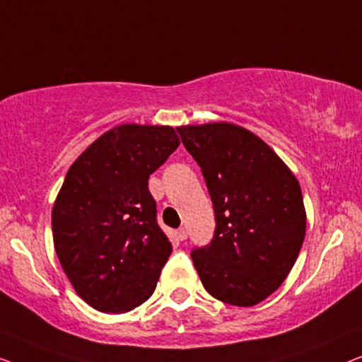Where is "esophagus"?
Returning <instances> with one entry per match:
<instances>
[{
  "mask_svg": "<svg viewBox=\"0 0 362 362\" xmlns=\"http://www.w3.org/2000/svg\"><path fill=\"white\" fill-rule=\"evenodd\" d=\"M177 239H179V241H185V239H187L185 228H179V230H177Z\"/></svg>",
  "mask_w": 362,
  "mask_h": 362,
  "instance_id": "obj_1",
  "label": "esophagus"
}]
</instances>
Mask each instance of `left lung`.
Here are the masks:
<instances>
[{
	"instance_id": "obj_1",
	"label": "left lung",
	"mask_w": 362,
	"mask_h": 362,
	"mask_svg": "<svg viewBox=\"0 0 362 362\" xmlns=\"http://www.w3.org/2000/svg\"><path fill=\"white\" fill-rule=\"evenodd\" d=\"M177 131L215 208V236L192 252L203 287L234 307L257 305L281 287L303 244L307 213L297 177L243 126L220 121Z\"/></svg>"
}]
</instances>
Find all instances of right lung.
I'll use <instances>...</instances> for the list:
<instances>
[{"label": "right lung", "mask_w": 362, "mask_h": 362, "mask_svg": "<svg viewBox=\"0 0 362 362\" xmlns=\"http://www.w3.org/2000/svg\"><path fill=\"white\" fill-rule=\"evenodd\" d=\"M180 144L172 126L119 124L70 165L52 208L67 279L98 312L124 313L154 293L172 244L147 180Z\"/></svg>", "instance_id": "right-lung-1"}]
</instances>
